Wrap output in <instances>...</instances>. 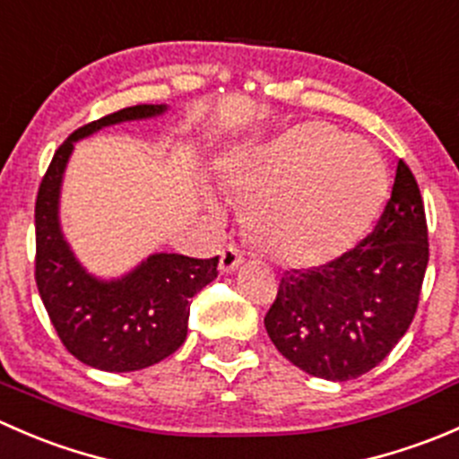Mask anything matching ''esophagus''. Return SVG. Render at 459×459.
Masks as SVG:
<instances>
[{"instance_id": "esophagus-1", "label": "esophagus", "mask_w": 459, "mask_h": 459, "mask_svg": "<svg viewBox=\"0 0 459 459\" xmlns=\"http://www.w3.org/2000/svg\"><path fill=\"white\" fill-rule=\"evenodd\" d=\"M239 264H242V253L238 251V247L229 244L226 248H221V253H220V271L221 273H233Z\"/></svg>"}]
</instances>
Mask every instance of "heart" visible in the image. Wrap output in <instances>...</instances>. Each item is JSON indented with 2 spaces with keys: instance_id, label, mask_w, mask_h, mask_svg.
<instances>
[{
  "instance_id": "b5f03b06",
  "label": "heart",
  "mask_w": 459,
  "mask_h": 459,
  "mask_svg": "<svg viewBox=\"0 0 459 459\" xmlns=\"http://www.w3.org/2000/svg\"><path fill=\"white\" fill-rule=\"evenodd\" d=\"M217 179L244 204L253 247L289 268L319 266L349 251L388 191L371 143L319 122L230 148L217 164ZM211 206L220 211L215 202Z\"/></svg>"
}]
</instances>
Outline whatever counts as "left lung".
I'll return each mask as SVG.
<instances>
[{
    "instance_id": "left-lung-1",
    "label": "left lung",
    "mask_w": 459,
    "mask_h": 459,
    "mask_svg": "<svg viewBox=\"0 0 459 459\" xmlns=\"http://www.w3.org/2000/svg\"><path fill=\"white\" fill-rule=\"evenodd\" d=\"M427 264L422 195L400 160L371 235L333 262L281 275L264 317L268 337L304 373L331 382L359 377L409 331Z\"/></svg>"
}]
</instances>
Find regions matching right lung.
I'll return each mask as SVG.
<instances>
[{
	"label": "right lung",
	"instance_id": "1",
	"mask_svg": "<svg viewBox=\"0 0 459 459\" xmlns=\"http://www.w3.org/2000/svg\"><path fill=\"white\" fill-rule=\"evenodd\" d=\"M166 104H137L77 128L55 152L35 204V280L59 340L86 367L128 373L152 367L184 344L191 298L217 277L220 257L152 253L119 277L86 271L59 221L64 173L75 142L106 126L160 117Z\"/></svg>",
	"mask_w": 459,
	"mask_h": 459
}]
</instances>
